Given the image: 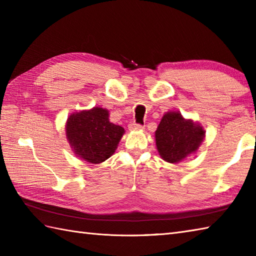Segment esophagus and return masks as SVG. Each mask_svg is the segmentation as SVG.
I'll return each instance as SVG.
<instances>
[{"label":"esophagus","mask_w":256,"mask_h":256,"mask_svg":"<svg viewBox=\"0 0 256 256\" xmlns=\"http://www.w3.org/2000/svg\"><path fill=\"white\" fill-rule=\"evenodd\" d=\"M128 128L131 130V131H138V130H143L144 126H143V125L133 122V123H131V124L128 125Z\"/></svg>","instance_id":"obj_1"}]
</instances>
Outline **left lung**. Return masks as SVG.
Here are the masks:
<instances>
[{
	"mask_svg": "<svg viewBox=\"0 0 256 256\" xmlns=\"http://www.w3.org/2000/svg\"><path fill=\"white\" fill-rule=\"evenodd\" d=\"M206 131L179 112H167L155 132L157 150L168 162H179L194 153L204 138Z\"/></svg>",
	"mask_w": 256,
	"mask_h": 256,
	"instance_id": "left-lung-1",
	"label": "left lung"
}]
</instances>
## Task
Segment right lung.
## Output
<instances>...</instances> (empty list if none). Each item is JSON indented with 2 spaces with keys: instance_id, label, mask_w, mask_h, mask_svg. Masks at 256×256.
<instances>
[{
  "instance_id": "right-lung-1",
  "label": "right lung",
  "mask_w": 256,
  "mask_h": 256,
  "mask_svg": "<svg viewBox=\"0 0 256 256\" xmlns=\"http://www.w3.org/2000/svg\"><path fill=\"white\" fill-rule=\"evenodd\" d=\"M124 128L108 120V111L94 106L74 112L66 123V135L74 154L91 164H100L116 152Z\"/></svg>"
}]
</instances>
